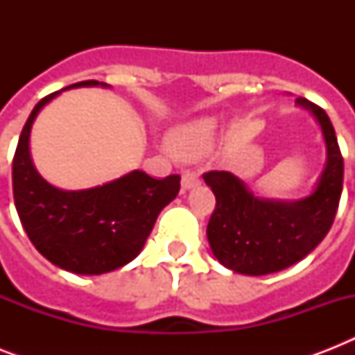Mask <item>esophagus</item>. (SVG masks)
Masks as SVG:
<instances>
[{"label":"esophagus","mask_w":355,"mask_h":355,"mask_svg":"<svg viewBox=\"0 0 355 355\" xmlns=\"http://www.w3.org/2000/svg\"><path fill=\"white\" fill-rule=\"evenodd\" d=\"M199 182V173L193 171V169H188V171L182 173V189L195 188Z\"/></svg>","instance_id":"1"}]
</instances>
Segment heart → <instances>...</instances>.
Wrapping results in <instances>:
<instances>
[{
	"label": "heart",
	"instance_id": "1",
	"mask_svg": "<svg viewBox=\"0 0 355 355\" xmlns=\"http://www.w3.org/2000/svg\"><path fill=\"white\" fill-rule=\"evenodd\" d=\"M214 134H216V123L210 119H200V121H193L177 128L171 134V145L178 155L195 158L210 147L214 141Z\"/></svg>",
	"mask_w": 355,
	"mask_h": 355
}]
</instances>
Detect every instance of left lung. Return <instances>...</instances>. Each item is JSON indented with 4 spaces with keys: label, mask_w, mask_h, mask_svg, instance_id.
<instances>
[{
    "label": "left lung",
    "mask_w": 355,
    "mask_h": 355,
    "mask_svg": "<svg viewBox=\"0 0 355 355\" xmlns=\"http://www.w3.org/2000/svg\"><path fill=\"white\" fill-rule=\"evenodd\" d=\"M313 112L324 134L328 162L313 193L297 202L263 200L228 171L202 175L216 195L206 234L211 252L228 269L241 275H270L306 258L330 232L343 191L345 164L328 114L298 97Z\"/></svg>",
    "instance_id": "left-lung-1"
}]
</instances>
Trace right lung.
<instances>
[{"mask_svg": "<svg viewBox=\"0 0 355 355\" xmlns=\"http://www.w3.org/2000/svg\"><path fill=\"white\" fill-rule=\"evenodd\" d=\"M97 85V80H83L68 88ZM60 92L38 101L19 134L12 160L14 205L31 243L44 258L75 275H103L138 256L158 214L178 195L180 177L158 180L132 171L83 191H62L47 184L31 162L29 134L36 114Z\"/></svg>", "mask_w": 355, "mask_h": 355, "instance_id": "right-lung-1", "label": "right lung"}]
</instances>
